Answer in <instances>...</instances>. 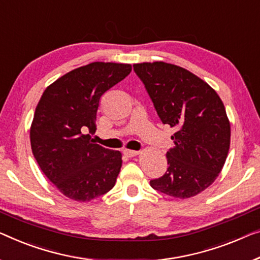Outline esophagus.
Listing matches in <instances>:
<instances>
[{
    "label": "esophagus",
    "instance_id": "34e87169",
    "mask_svg": "<svg viewBox=\"0 0 260 260\" xmlns=\"http://www.w3.org/2000/svg\"><path fill=\"white\" fill-rule=\"evenodd\" d=\"M140 153L139 150H129V149H123V155L127 157H134Z\"/></svg>",
    "mask_w": 260,
    "mask_h": 260
}]
</instances>
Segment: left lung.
<instances>
[{
    "instance_id": "left-lung-1",
    "label": "left lung",
    "mask_w": 260,
    "mask_h": 260,
    "mask_svg": "<svg viewBox=\"0 0 260 260\" xmlns=\"http://www.w3.org/2000/svg\"><path fill=\"white\" fill-rule=\"evenodd\" d=\"M134 72L153 102L162 123L176 129L166 154L168 168L150 180L155 190L188 199L218 176L230 148V122L215 90L176 65L155 61L134 64Z\"/></svg>"
}]
</instances>
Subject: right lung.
<instances>
[{"mask_svg": "<svg viewBox=\"0 0 260 260\" xmlns=\"http://www.w3.org/2000/svg\"><path fill=\"white\" fill-rule=\"evenodd\" d=\"M129 64L94 63L72 70L44 91L30 129L31 149L45 176L69 199L86 202L110 191L121 153L94 143L96 111Z\"/></svg>", "mask_w": 260, "mask_h": 260, "instance_id": "1", "label": "right lung"}]
</instances>
